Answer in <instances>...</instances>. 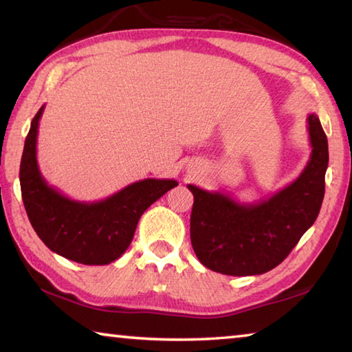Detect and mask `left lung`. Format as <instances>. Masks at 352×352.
<instances>
[{
  "label": "left lung",
  "instance_id": "left-lung-1",
  "mask_svg": "<svg viewBox=\"0 0 352 352\" xmlns=\"http://www.w3.org/2000/svg\"><path fill=\"white\" fill-rule=\"evenodd\" d=\"M311 157L296 180L266 200L240 203L223 192L194 184L190 243L210 271L225 276H258L274 270L289 255L314 225L324 197L328 138L320 120L309 113Z\"/></svg>",
  "mask_w": 352,
  "mask_h": 352
}]
</instances>
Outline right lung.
I'll use <instances>...</instances> for the list:
<instances>
[{
	"label": "right lung",
	"mask_w": 352,
	"mask_h": 352,
	"mask_svg": "<svg viewBox=\"0 0 352 352\" xmlns=\"http://www.w3.org/2000/svg\"><path fill=\"white\" fill-rule=\"evenodd\" d=\"M44 106L32 120L20 166L25 212L50 251L81 265H109L129 248L140 217L177 186L175 180L132 183L100 201H76L49 186L36 163V137Z\"/></svg>",
	"instance_id": "right-lung-1"
}]
</instances>
